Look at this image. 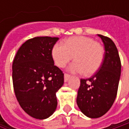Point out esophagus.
<instances>
[{
  "instance_id": "34e87169",
  "label": "esophagus",
  "mask_w": 129,
  "mask_h": 129,
  "mask_svg": "<svg viewBox=\"0 0 129 129\" xmlns=\"http://www.w3.org/2000/svg\"><path fill=\"white\" fill-rule=\"evenodd\" d=\"M70 77H71V76H70V75L65 73L64 74V81L65 82H67V81H69V78H70Z\"/></svg>"
}]
</instances>
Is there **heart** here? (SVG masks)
Instances as JSON below:
<instances>
[{
    "mask_svg": "<svg viewBox=\"0 0 129 129\" xmlns=\"http://www.w3.org/2000/svg\"><path fill=\"white\" fill-rule=\"evenodd\" d=\"M53 60L57 66L63 68L74 56V61L69 70L83 72L86 75L95 73L102 64L105 57L104 47L90 37L78 36L56 43L51 51Z\"/></svg>",
    "mask_w": 129,
    "mask_h": 129,
    "instance_id": "1",
    "label": "heart"
}]
</instances>
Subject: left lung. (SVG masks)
<instances>
[{"label":"left lung","instance_id":"left-lung-1","mask_svg":"<svg viewBox=\"0 0 129 129\" xmlns=\"http://www.w3.org/2000/svg\"><path fill=\"white\" fill-rule=\"evenodd\" d=\"M105 45V57L98 71L89 78L81 79L77 105L90 118L105 114L113 105L117 94L121 74V61L114 42L98 34Z\"/></svg>","mask_w":129,"mask_h":129}]
</instances>
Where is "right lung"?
Instances as JSON below:
<instances>
[{"instance_id": "right-lung-1", "label": "right lung", "mask_w": 129, "mask_h": 129, "mask_svg": "<svg viewBox=\"0 0 129 129\" xmlns=\"http://www.w3.org/2000/svg\"><path fill=\"white\" fill-rule=\"evenodd\" d=\"M58 37H39L27 40L13 63V83L16 99L30 116L44 119L57 106L56 92L64 83V75L56 66L51 51Z\"/></svg>"}]
</instances>
